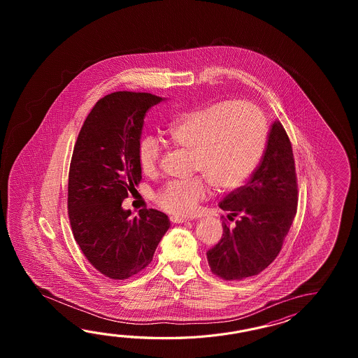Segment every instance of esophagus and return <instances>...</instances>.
Masks as SVG:
<instances>
[{"label": "esophagus", "mask_w": 358, "mask_h": 358, "mask_svg": "<svg viewBox=\"0 0 358 358\" xmlns=\"http://www.w3.org/2000/svg\"><path fill=\"white\" fill-rule=\"evenodd\" d=\"M170 220L173 221L174 224H184V222H189V219L187 217H182V216H171Z\"/></svg>", "instance_id": "esophagus-1"}]
</instances>
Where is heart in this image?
I'll use <instances>...</instances> for the list:
<instances>
[{
  "label": "heart",
  "instance_id": "b5f03b06",
  "mask_svg": "<svg viewBox=\"0 0 358 358\" xmlns=\"http://www.w3.org/2000/svg\"><path fill=\"white\" fill-rule=\"evenodd\" d=\"M169 142L193 153L194 170L219 192L236 189L257 166L266 143V125L256 107L244 102H217L192 108L176 116L165 130ZM145 174L157 169L160 147L145 137L137 148ZM202 178L170 182L159 192L157 202L174 215H189L206 197Z\"/></svg>",
  "mask_w": 358,
  "mask_h": 358
}]
</instances>
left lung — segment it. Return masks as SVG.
Returning a JSON list of instances; mask_svg holds the SVG:
<instances>
[{"mask_svg":"<svg viewBox=\"0 0 358 358\" xmlns=\"http://www.w3.org/2000/svg\"><path fill=\"white\" fill-rule=\"evenodd\" d=\"M297 178L290 141L282 122L275 120L266 150L250 182L220 202L230 228L222 222L220 242L207 252L213 274L241 280L265 270L279 255L297 213Z\"/></svg>","mask_w":358,"mask_h":358,"instance_id":"8db88e82","label":"left lung"}]
</instances>
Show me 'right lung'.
Here are the masks:
<instances>
[{"label": "right lung", "mask_w": 358, "mask_h": 358, "mask_svg": "<svg viewBox=\"0 0 358 358\" xmlns=\"http://www.w3.org/2000/svg\"><path fill=\"white\" fill-rule=\"evenodd\" d=\"M165 99L115 92L93 106L70 164L68 210L76 243L101 274L124 280L143 270L170 228L166 213L141 210L131 217L122 201L142 179L137 148L145 113Z\"/></svg>", "instance_id": "1"}]
</instances>
